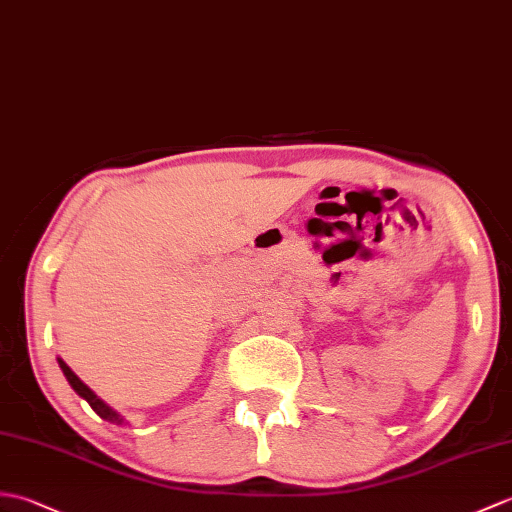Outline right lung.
<instances>
[{"label": "right lung", "instance_id": "1", "mask_svg": "<svg viewBox=\"0 0 512 512\" xmlns=\"http://www.w3.org/2000/svg\"><path fill=\"white\" fill-rule=\"evenodd\" d=\"M58 366L63 368V373H65V377H67V382L71 384V388H74L82 399H87V403L95 410V414H98V417H102V419H106V421H111V423H117V425H120V423L124 421V419L120 417V414H117L115 410H111L109 406H106V403H104L102 399H98V395H95V392H93L87 384H82L80 377H78L74 371H71V368H69L61 358H58Z\"/></svg>", "mask_w": 512, "mask_h": 512}]
</instances>
